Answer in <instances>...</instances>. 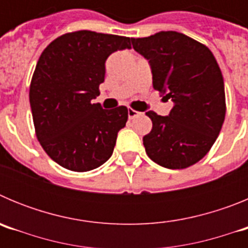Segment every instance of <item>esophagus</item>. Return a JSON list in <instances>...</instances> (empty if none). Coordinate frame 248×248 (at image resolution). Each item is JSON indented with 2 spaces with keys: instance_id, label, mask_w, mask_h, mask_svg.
<instances>
[{
  "instance_id": "34e87169",
  "label": "esophagus",
  "mask_w": 248,
  "mask_h": 248,
  "mask_svg": "<svg viewBox=\"0 0 248 248\" xmlns=\"http://www.w3.org/2000/svg\"><path fill=\"white\" fill-rule=\"evenodd\" d=\"M139 115H140L139 111L134 110V109H131V108L128 109V117H129V119H134V118L139 117Z\"/></svg>"
}]
</instances>
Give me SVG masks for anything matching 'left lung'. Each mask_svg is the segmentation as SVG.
<instances>
[{"mask_svg": "<svg viewBox=\"0 0 248 248\" xmlns=\"http://www.w3.org/2000/svg\"><path fill=\"white\" fill-rule=\"evenodd\" d=\"M131 43L150 63L154 89L174 102L168 117L146 113L153 122L143 138L146 154L164 168H189L209 153L225 120L220 67L205 45L175 31L131 38Z\"/></svg>", "mask_w": 248, "mask_h": 248, "instance_id": "left-lung-1", "label": "left lung"}]
</instances>
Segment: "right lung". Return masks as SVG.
I'll return each instance as SVG.
<instances>
[{"label": "right lung", "mask_w": 248, "mask_h": 248, "mask_svg": "<svg viewBox=\"0 0 248 248\" xmlns=\"http://www.w3.org/2000/svg\"><path fill=\"white\" fill-rule=\"evenodd\" d=\"M131 38L93 31L62 34L46 47L32 76L30 103L37 139L64 169L84 172L111 156L128 108L102 109L92 100L104 82L105 61L131 48Z\"/></svg>", "instance_id": "right-lung-1"}]
</instances>
